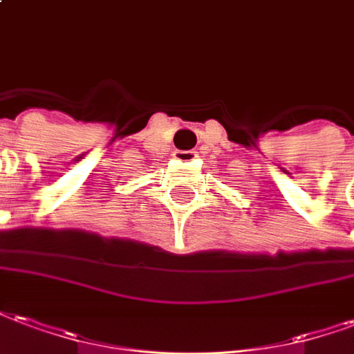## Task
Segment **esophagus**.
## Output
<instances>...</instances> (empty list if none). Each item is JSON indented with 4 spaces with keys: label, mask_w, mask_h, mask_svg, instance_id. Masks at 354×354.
Instances as JSON below:
<instances>
[{
    "label": "esophagus",
    "mask_w": 354,
    "mask_h": 354,
    "mask_svg": "<svg viewBox=\"0 0 354 354\" xmlns=\"http://www.w3.org/2000/svg\"><path fill=\"white\" fill-rule=\"evenodd\" d=\"M174 156L180 162H190V160L196 158V152L194 151H175Z\"/></svg>",
    "instance_id": "1"
}]
</instances>
